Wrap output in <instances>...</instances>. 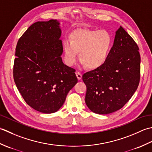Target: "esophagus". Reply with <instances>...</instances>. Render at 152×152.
Returning a JSON list of instances; mask_svg holds the SVG:
<instances>
[{
    "mask_svg": "<svg viewBox=\"0 0 152 152\" xmlns=\"http://www.w3.org/2000/svg\"><path fill=\"white\" fill-rule=\"evenodd\" d=\"M75 74H76V75H77V79H78L79 80L81 79V78H82V74L81 73H80L79 72H76Z\"/></svg>",
    "mask_w": 152,
    "mask_h": 152,
    "instance_id": "34e87169",
    "label": "esophagus"
}]
</instances>
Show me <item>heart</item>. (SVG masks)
<instances>
[{"mask_svg":"<svg viewBox=\"0 0 152 152\" xmlns=\"http://www.w3.org/2000/svg\"><path fill=\"white\" fill-rule=\"evenodd\" d=\"M111 44L112 39L106 31H75L71 34L69 42H64L65 62L69 66H73L77 59V52H79L82 64L86 65L88 69H96L106 62Z\"/></svg>","mask_w":152,"mask_h":152,"instance_id":"1","label":"heart"}]
</instances>
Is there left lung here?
<instances>
[{
	"label": "left lung",
	"instance_id": "8db88e82",
	"mask_svg": "<svg viewBox=\"0 0 152 152\" xmlns=\"http://www.w3.org/2000/svg\"><path fill=\"white\" fill-rule=\"evenodd\" d=\"M136 42L122 27L116 31L107 60L100 67L83 74L85 102L94 113L120 110L137 91L140 79V55Z\"/></svg>",
	"mask_w": 152,
	"mask_h": 152
}]
</instances>
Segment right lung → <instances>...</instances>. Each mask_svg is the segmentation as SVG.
I'll list each match as a JSON object with an SVG mask.
<instances>
[{
	"mask_svg": "<svg viewBox=\"0 0 152 152\" xmlns=\"http://www.w3.org/2000/svg\"><path fill=\"white\" fill-rule=\"evenodd\" d=\"M58 21H37L18 40L13 77L29 106L44 113L57 111L78 81L75 69L65 65Z\"/></svg>",
	"mask_w": 152,
	"mask_h": 152,
	"instance_id": "1",
	"label": "right lung"
}]
</instances>
